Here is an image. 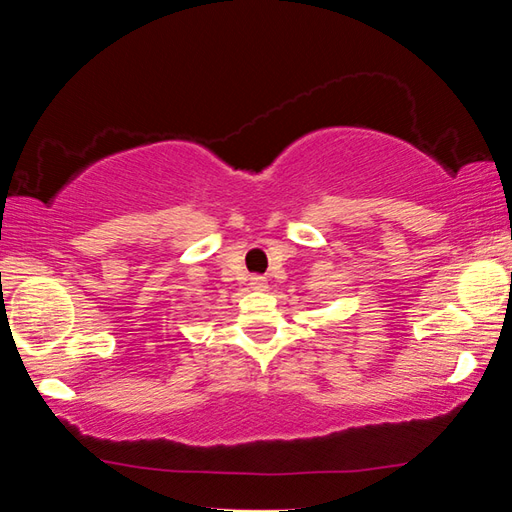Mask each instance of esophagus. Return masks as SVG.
<instances>
[{
	"instance_id": "1",
	"label": "esophagus",
	"mask_w": 512,
	"mask_h": 512,
	"mask_svg": "<svg viewBox=\"0 0 512 512\" xmlns=\"http://www.w3.org/2000/svg\"><path fill=\"white\" fill-rule=\"evenodd\" d=\"M250 287H253L255 291H264L268 284H266V277H262V275H253L250 277Z\"/></svg>"
}]
</instances>
